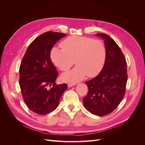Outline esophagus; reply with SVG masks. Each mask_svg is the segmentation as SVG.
<instances>
[{"mask_svg": "<svg viewBox=\"0 0 145 145\" xmlns=\"http://www.w3.org/2000/svg\"><path fill=\"white\" fill-rule=\"evenodd\" d=\"M75 85V84H74V83H69V84H68V88H71L73 86Z\"/></svg>", "mask_w": 145, "mask_h": 145, "instance_id": "obj_1", "label": "esophagus"}]
</instances>
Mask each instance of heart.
Wrapping results in <instances>:
<instances>
[{
	"mask_svg": "<svg viewBox=\"0 0 145 145\" xmlns=\"http://www.w3.org/2000/svg\"><path fill=\"white\" fill-rule=\"evenodd\" d=\"M62 50H51L52 62L60 70L67 71L75 62L76 67L62 76L67 82H77L87 75L95 77L100 73L106 60V51L104 43L88 37L70 36L60 43Z\"/></svg>",
	"mask_w": 145,
	"mask_h": 145,
	"instance_id": "obj_1",
	"label": "heart"
}]
</instances>
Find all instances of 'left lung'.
Returning <instances> with one entry per match:
<instances>
[{"label": "left lung", "mask_w": 145, "mask_h": 145, "mask_svg": "<svg viewBox=\"0 0 145 145\" xmlns=\"http://www.w3.org/2000/svg\"><path fill=\"white\" fill-rule=\"evenodd\" d=\"M104 40L106 60L102 71L85 82L88 92L83 97V105L94 115L104 116L112 112L123 99L128 80L127 64L120 48L105 34H96Z\"/></svg>", "instance_id": "1"}]
</instances>
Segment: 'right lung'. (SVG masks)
<instances>
[{"instance_id":"obj_1","label":"right lung","mask_w":145,"mask_h":145,"mask_svg":"<svg viewBox=\"0 0 145 145\" xmlns=\"http://www.w3.org/2000/svg\"><path fill=\"white\" fill-rule=\"evenodd\" d=\"M67 35L48 31L29 45L19 69V85L26 105L31 111L45 115L57 108L67 89V84H56L58 72L50 59L51 50Z\"/></svg>"}]
</instances>
